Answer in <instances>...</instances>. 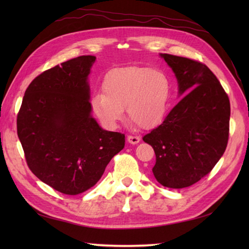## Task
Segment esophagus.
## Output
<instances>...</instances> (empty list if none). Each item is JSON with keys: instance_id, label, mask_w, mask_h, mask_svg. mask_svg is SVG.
Segmentation results:
<instances>
[{"instance_id": "1", "label": "esophagus", "mask_w": 249, "mask_h": 249, "mask_svg": "<svg viewBox=\"0 0 249 249\" xmlns=\"http://www.w3.org/2000/svg\"><path fill=\"white\" fill-rule=\"evenodd\" d=\"M127 141L129 142L130 144H136L140 141V138H139V137H137V136H127Z\"/></svg>"}]
</instances>
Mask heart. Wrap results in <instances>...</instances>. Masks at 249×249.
<instances>
[{
	"instance_id": "heart-1",
	"label": "heart",
	"mask_w": 249,
	"mask_h": 249,
	"mask_svg": "<svg viewBox=\"0 0 249 249\" xmlns=\"http://www.w3.org/2000/svg\"><path fill=\"white\" fill-rule=\"evenodd\" d=\"M104 92L91 98L94 114L108 128H115L124 118L140 127H155L165 118L171 94V82L161 70L127 66L111 71L106 76Z\"/></svg>"
}]
</instances>
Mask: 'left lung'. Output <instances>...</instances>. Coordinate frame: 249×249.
I'll list each match as a JSON object with an SVG mask.
<instances>
[{
  "label": "left lung",
  "instance_id": "1",
  "mask_svg": "<svg viewBox=\"0 0 249 249\" xmlns=\"http://www.w3.org/2000/svg\"><path fill=\"white\" fill-rule=\"evenodd\" d=\"M177 77L179 100L162 123L145 135L156 162L152 171L169 188L192 186L210 173L229 138L230 102L218 79L202 63L160 54Z\"/></svg>",
  "mask_w": 249,
  "mask_h": 249
}]
</instances>
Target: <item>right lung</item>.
Instances as JSON below:
<instances>
[{
    "instance_id": "obj_1",
    "label": "right lung",
    "mask_w": 249,
    "mask_h": 249,
    "mask_svg": "<svg viewBox=\"0 0 249 249\" xmlns=\"http://www.w3.org/2000/svg\"><path fill=\"white\" fill-rule=\"evenodd\" d=\"M95 60L78 56L37 76L17 116L31 171L65 195L93 187L125 145L123 134L103 129L92 115L89 75Z\"/></svg>"
}]
</instances>
